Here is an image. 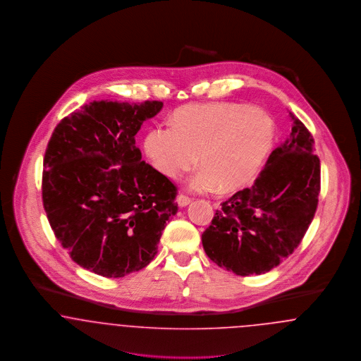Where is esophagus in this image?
<instances>
[{
  "instance_id": "obj_1",
  "label": "esophagus",
  "mask_w": 361,
  "mask_h": 361,
  "mask_svg": "<svg viewBox=\"0 0 361 361\" xmlns=\"http://www.w3.org/2000/svg\"><path fill=\"white\" fill-rule=\"evenodd\" d=\"M176 200H177V204L181 207V208H183V207L189 206V204H190V202H192V200L189 199L188 196H185V195H178Z\"/></svg>"
}]
</instances>
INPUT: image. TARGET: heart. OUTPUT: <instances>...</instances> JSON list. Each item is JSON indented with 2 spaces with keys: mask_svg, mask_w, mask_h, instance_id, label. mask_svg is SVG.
Instances as JSON below:
<instances>
[{
  "mask_svg": "<svg viewBox=\"0 0 361 361\" xmlns=\"http://www.w3.org/2000/svg\"><path fill=\"white\" fill-rule=\"evenodd\" d=\"M275 142L272 119L240 104L188 105L172 126H158L145 139V153L162 176L176 180L197 162L188 188L207 193L235 192L261 171Z\"/></svg>",
  "mask_w": 361,
  "mask_h": 361,
  "instance_id": "heart-1",
  "label": "heart"
}]
</instances>
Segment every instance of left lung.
<instances>
[{"mask_svg": "<svg viewBox=\"0 0 361 361\" xmlns=\"http://www.w3.org/2000/svg\"><path fill=\"white\" fill-rule=\"evenodd\" d=\"M292 131L250 188L216 209L202 235L207 256L235 275L267 274L292 255L314 219L321 164L314 139L290 112Z\"/></svg>", "mask_w": 361, "mask_h": 361, "instance_id": "8db88e82", "label": "left lung"}]
</instances>
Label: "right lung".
I'll use <instances>...</instances> for the list:
<instances>
[{"mask_svg": "<svg viewBox=\"0 0 361 361\" xmlns=\"http://www.w3.org/2000/svg\"><path fill=\"white\" fill-rule=\"evenodd\" d=\"M161 102H92L55 127L43 161V206L54 234L84 269L123 277L147 267L177 188L142 161L135 135Z\"/></svg>", "mask_w": 361, "mask_h": 361, "instance_id": "obj_1", "label": "right lung"}]
</instances>
